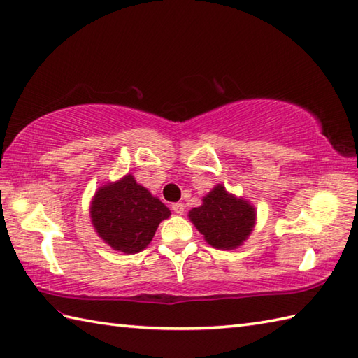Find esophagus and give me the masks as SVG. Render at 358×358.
<instances>
[{
  "mask_svg": "<svg viewBox=\"0 0 358 358\" xmlns=\"http://www.w3.org/2000/svg\"><path fill=\"white\" fill-rule=\"evenodd\" d=\"M172 211H173L175 214H178V215L185 214V205H183V203H173V205H172Z\"/></svg>",
  "mask_w": 358,
  "mask_h": 358,
  "instance_id": "esophagus-1",
  "label": "esophagus"
}]
</instances>
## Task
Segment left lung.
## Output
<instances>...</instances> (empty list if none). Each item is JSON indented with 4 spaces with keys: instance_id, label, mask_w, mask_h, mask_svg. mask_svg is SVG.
Instances as JSON below:
<instances>
[{
    "instance_id": "obj_1",
    "label": "left lung",
    "mask_w": 358,
    "mask_h": 358,
    "mask_svg": "<svg viewBox=\"0 0 358 358\" xmlns=\"http://www.w3.org/2000/svg\"><path fill=\"white\" fill-rule=\"evenodd\" d=\"M189 219L205 241L217 250H234L248 239L256 223L255 206L247 200L228 194L225 186L217 185L203 205L189 211Z\"/></svg>"
}]
</instances>
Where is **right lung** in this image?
<instances>
[{"instance_id": "1", "label": "right lung", "mask_w": 358, "mask_h": 358, "mask_svg": "<svg viewBox=\"0 0 358 358\" xmlns=\"http://www.w3.org/2000/svg\"><path fill=\"white\" fill-rule=\"evenodd\" d=\"M90 214L97 236L105 243L125 255H135L150 243L171 211L127 173L97 189Z\"/></svg>"}]
</instances>
